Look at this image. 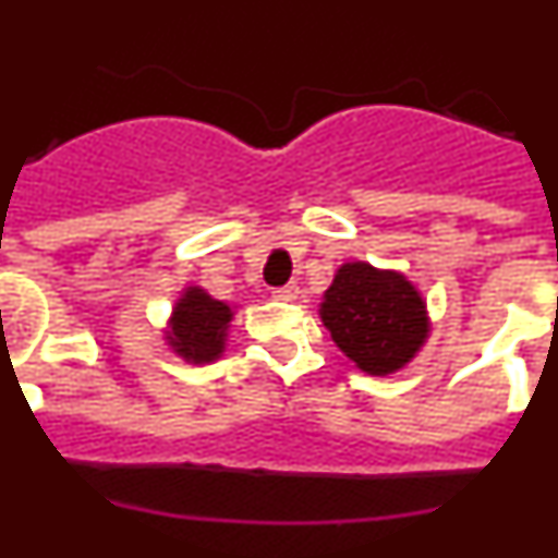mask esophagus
<instances>
[{"mask_svg":"<svg viewBox=\"0 0 558 558\" xmlns=\"http://www.w3.org/2000/svg\"><path fill=\"white\" fill-rule=\"evenodd\" d=\"M274 299H279V302H295V299H299V284H284V288H276Z\"/></svg>","mask_w":558,"mask_h":558,"instance_id":"1","label":"esophagus"}]
</instances>
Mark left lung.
<instances>
[{"instance_id": "left-lung-1", "label": "left lung", "mask_w": 558, "mask_h": 558, "mask_svg": "<svg viewBox=\"0 0 558 558\" xmlns=\"http://www.w3.org/2000/svg\"><path fill=\"white\" fill-rule=\"evenodd\" d=\"M318 318L335 347L372 377L397 374L433 332L427 299L402 270L343 263L322 295Z\"/></svg>"}]
</instances>
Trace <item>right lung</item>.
I'll use <instances>...</instances> for the list:
<instances>
[{"mask_svg": "<svg viewBox=\"0 0 558 558\" xmlns=\"http://www.w3.org/2000/svg\"><path fill=\"white\" fill-rule=\"evenodd\" d=\"M234 310V304L220 302L201 284H186L172 304L167 327L161 329L167 349L192 366L215 363L226 352Z\"/></svg>", "mask_w": 558, "mask_h": 558, "instance_id": "right-lung-1", "label": "right lung"}]
</instances>
